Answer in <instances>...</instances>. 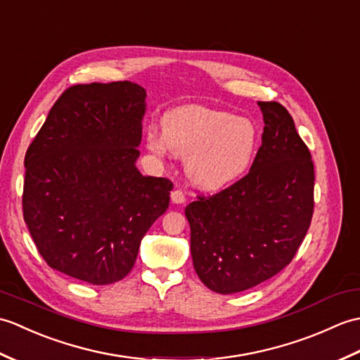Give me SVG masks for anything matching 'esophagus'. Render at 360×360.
<instances>
[{
    "mask_svg": "<svg viewBox=\"0 0 360 360\" xmlns=\"http://www.w3.org/2000/svg\"><path fill=\"white\" fill-rule=\"evenodd\" d=\"M171 202L172 203H177V205H181L186 202V197H185V193H183L181 189H174L171 193Z\"/></svg>",
    "mask_w": 360,
    "mask_h": 360,
    "instance_id": "34e87169",
    "label": "esophagus"
}]
</instances>
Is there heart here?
<instances>
[{
  "label": "heart",
  "mask_w": 360,
  "mask_h": 360,
  "mask_svg": "<svg viewBox=\"0 0 360 360\" xmlns=\"http://www.w3.org/2000/svg\"><path fill=\"white\" fill-rule=\"evenodd\" d=\"M146 146L157 157L172 153L186 158L189 181L198 189L217 193L233 186L251 169L259 154L260 132L251 118L185 106L163 117L162 134L149 132Z\"/></svg>",
  "instance_id": "heart-1"
}]
</instances>
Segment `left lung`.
I'll use <instances>...</instances> for the list:
<instances>
[{
    "mask_svg": "<svg viewBox=\"0 0 360 360\" xmlns=\"http://www.w3.org/2000/svg\"><path fill=\"white\" fill-rule=\"evenodd\" d=\"M262 146L243 179L185 210L194 269L220 294L250 290L288 265L314 211V165L281 103L259 101Z\"/></svg>",
    "mask_w": 360,
    "mask_h": 360,
    "instance_id": "left-lung-1",
    "label": "left lung"
}]
</instances>
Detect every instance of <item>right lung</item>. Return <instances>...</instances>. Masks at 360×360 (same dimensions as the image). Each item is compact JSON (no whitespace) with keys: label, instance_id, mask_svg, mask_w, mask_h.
<instances>
[{"label":"right lung","instance_id":"right-lung-1","mask_svg":"<svg viewBox=\"0 0 360 360\" xmlns=\"http://www.w3.org/2000/svg\"><path fill=\"white\" fill-rule=\"evenodd\" d=\"M145 100L131 82L75 84L30 143L24 221L47 265L63 274L92 285L122 281L169 206L171 180L135 166Z\"/></svg>","mask_w":360,"mask_h":360}]
</instances>
